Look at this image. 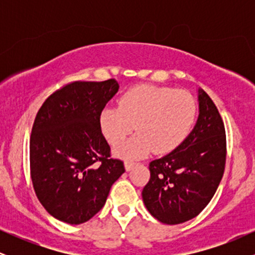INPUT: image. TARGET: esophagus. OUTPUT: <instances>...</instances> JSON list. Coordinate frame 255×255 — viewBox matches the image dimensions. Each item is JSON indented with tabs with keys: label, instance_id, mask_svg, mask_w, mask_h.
Here are the masks:
<instances>
[{
	"label": "esophagus",
	"instance_id": "34e87169",
	"mask_svg": "<svg viewBox=\"0 0 255 255\" xmlns=\"http://www.w3.org/2000/svg\"><path fill=\"white\" fill-rule=\"evenodd\" d=\"M134 165H135V163L129 162V160H126V162H125V168H126V170H127V171H130L131 169H133Z\"/></svg>",
	"mask_w": 255,
	"mask_h": 255
}]
</instances>
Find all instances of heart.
Here are the masks:
<instances>
[{
    "label": "heart",
    "mask_w": 255,
    "mask_h": 255,
    "mask_svg": "<svg viewBox=\"0 0 255 255\" xmlns=\"http://www.w3.org/2000/svg\"><path fill=\"white\" fill-rule=\"evenodd\" d=\"M195 115L197 104L188 92L141 85L127 91L119 107L105 108L99 125L111 145L121 142L135 126V135L115 148L116 156L135 159L152 150L166 153L176 148L191 131Z\"/></svg>",
    "instance_id": "b5f03b06"
}]
</instances>
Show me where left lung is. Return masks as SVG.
<instances>
[{
	"label": "left lung",
	"instance_id": "1",
	"mask_svg": "<svg viewBox=\"0 0 255 255\" xmlns=\"http://www.w3.org/2000/svg\"><path fill=\"white\" fill-rule=\"evenodd\" d=\"M199 116L188 136L175 150L150 163V181L142 189L148 212L164 224L197 217L210 203L224 172L227 142L217 108L198 89Z\"/></svg>",
	"mask_w": 255,
	"mask_h": 255
}]
</instances>
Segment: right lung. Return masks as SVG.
<instances>
[{
	"instance_id": "add662e5",
	"label": "right lung",
	"mask_w": 255,
	"mask_h": 255,
	"mask_svg": "<svg viewBox=\"0 0 255 255\" xmlns=\"http://www.w3.org/2000/svg\"><path fill=\"white\" fill-rule=\"evenodd\" d=\"M115 79L77 81L44 102L32 128L31 177L40 204L52 217L81 224L101 211L124 162L110 158L99 118L118 93Z\"/></svg>"
}]
</instances>
